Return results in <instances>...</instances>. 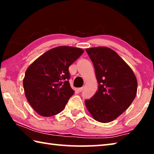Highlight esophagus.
<instances>
[{
	"instance_id": "34e87169",
	"label": "esophagus",
	"mask_w": 154,
	"mask_h": 154,
	"mask_svg": "<svg viewBox=\"0 0 154 154\" xmlns=\"http://www.w3.org/2000/svg\"><path fill=\"white\" fill-rule=\"evenodd\" d=\"M83 90V87L78 88V91H79V92H82V91Z\"/></svg>"
}]
</instances>
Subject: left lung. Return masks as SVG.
Returning a JSON list of instances; mask_svg holds the SVG:
<instances>
[{"label": "left lung", "mask_w": 154, "mask_h": 154, "mask_svg": "<svg viewBox=\"0 0 154 154\" xmlns=\"http://www.w3.org/2000/svg\"><path fill=\"white\" fill-rule=\"evenodd\" d=\"M94 66L98 90L85 101L92 118L101 123L113 121L136 97L137 79L131 68L106 47L85 49Z\"/></svg>", "instance_id": "1"}]
</instances>
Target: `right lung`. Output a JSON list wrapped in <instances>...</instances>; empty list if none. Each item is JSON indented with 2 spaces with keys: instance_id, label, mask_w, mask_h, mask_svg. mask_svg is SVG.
Segmentation results:
<instances>
[{
  "instance_id": "right-lung-1",
  "label": "right lung",
  "mask_w": 154,
  "mask_h": 154,
  "mask_svg": "<svg viewBox=\"0 0 154 154\" xmlns=\"http://www.w3.org/2000/svg\"><path fill=\"white\" fill-rule=\"evenodd\" d=\"M83 51L75 47H56L28 67L23 86L28 102L38 115L50 117L64 109L75 92L69 82V68Z\"/></svg>"
}]
</instances>
